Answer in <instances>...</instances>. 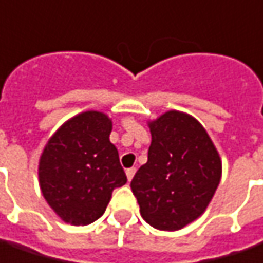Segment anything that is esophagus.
Returning <instances> with one entry per match:
<instances>
[{
    "mask_svg": "<svg viewBox=\"0 0 263 263\" xmlns=\"http://www.w3.org/2000/svg\"><path fill=\"white\" fill-rule=\"evenodd\" d=\"M135 172H137V168H128L126 170V178H128V181H131L132 178H134Z\"/></svg>",
    "mask_w": 263,
    "mask_h": 263,
    "instance_id": "1",
    "label": "esophagus"
}]
</instances>
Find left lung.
Listing matches in <instances>:
<instances>
[{"instance_id": "8db88e82", "label": "left lung", "mask_w": 263, "mask_h": 263, "mask_svg": "<svg viewBox=\"0 0 263 263\" xmlns=\"http://www.w3.org/2000/svg\"><path fill=\"white\" fill-rule=\"evenodd\" d=\"M148 162L131 181L151 227L178 231L199 218L219 185L222 162L208 132L194 117L168 111L149 122Z\"/></svg>"}]
</instances>
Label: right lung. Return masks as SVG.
I'll return each instance as SVG.
<instances>
[{
  "label": "right lung",
  "mask_w": 263,
  "mask_h": 263,
  "mask_svg": "<svg viewBox=\"0 0 263 263\" xmlns=\"http://www.w3.org/2000/svg\"><path fill=\"white\" fill-rule=\"evenodd\" d=\"M111 131L105 114L87 111L67 121L44 148L38 168L42 195L67 223L97 221L114 189L126 183Z\"/></svg>",
  "instance_id": "1"
}]
</instances>
